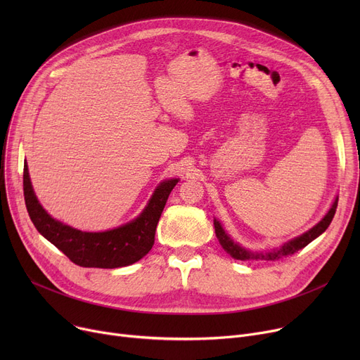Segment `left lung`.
Returning <instances> with one entry per match:
<instances>
[{"label":"left lung","instance_id":"left-lung-1","mask_svg":"<svg viewBox=\"0 0 360 360\" xmlns=\"http://www.w3.org/2000/svg\"><path fill=\"white\" fill-rule=\"evenodd\" d=\"M335 209H337V200L334 201L333 207L330 209V212L326 214V217L321 220L316 226H314L311 231H308L307 233H304L302 236L285 243L280 250L271 251L269 254H257V252L254 254L251 251H247L245 248L239 247L238 243H235L228 235L224 233L223 228L217 220H214V229H216V236H217L220 245L224 248V251H228L233 258L242 259V261H245V259H270V261H276V259H280V258H286L289 255H293L299 250L305 248L309 242H312L321 233L326 232V229L328 228L334 214H335Z\"/></svg>","mask_w":360,"mask_h":360}]
</instances>
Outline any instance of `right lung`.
<instances>
[{"mask_svg":"<svg viewBox=\"0 0 360 360\" xmlns=\"http://www.w3.org/2000/svg\"><path fill=\"white\" fill-rule=\"evenodd\" d=\"M176 182L178 179L162 182L144 212L136 220L118 229L90 233L75 231L52 219L36 200L26 163L23 169L25 202L34 228L80 267H125L147 255L155 243L156 228L167 197Z\"/></svg>","mask_w":360,"mask_h":360,"instance_id":"right-lung-1","label":"right lung"}]
</instances>
